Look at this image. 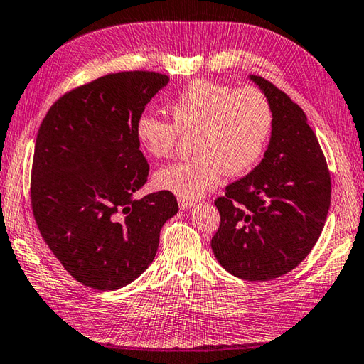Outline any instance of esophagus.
Returning a JSON list of instances; mask_svg holds the SVG:
<instances>
[{"label":"esophagus","mask_w":364,"mask_h":364,"mask_svg":"<svg viewBox=\"0 0 364 364\" xmlns=\"http://www.w3.org/2000/svg\"><path fill=\"white\" fill-rule=\"evenodd\" d=\"M178 203H180L181 210H189V208H192V206H194V202L186 200V198H178Z\"/></svg>","instance_id":"obj_1"}]
</instances>
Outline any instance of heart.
<instances>
[{"label": "heart", "mask_w": 364, "mask_h": 364, "mask_svg": "<svg viewBox=\"0 0 364 364\" xmlns=\"http://www.w3.org/2000/svg\"><path fill=\"white\" fill-rule=\"evenodd\" d=\"M172 123L153 113L135 121V140L153 158L173 153L180 135L189 137L196 156L170 164L154 176L156 186L196 200L215 189L224 173L240 176L262 156L272 129V105L254 87L233 90L211 80L191 82L168 104Z\"/></svg>", "instance_id": "heart-1"}]
</instances>
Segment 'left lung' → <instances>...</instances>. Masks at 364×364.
I'll return each instance as SVG.
<instances>
[{"label":"left lung","instance_id":"8db88e82","mask_svg":"<svg viewBox=\"0 0 364 364\" xmlns=\"http://www.w3.org/2000/svg\"><path fill=\"white\" fill-rule=\"evenodd\" d=\"M251 78L272 105V140L259 166L215 200L220 223L211 249L230 274L268 281L300 265L317 243L331 176L301 107L267 78Z\"/></svg>","mask_w":364,"mask_h":364}]
</instances>
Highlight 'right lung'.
<instances>
[{"label": "right lung", "mask_w": 364, "mask_h": 364, "mask_svg": "<svg viewBox=\"0 0 364 364\" xmlns=\"http://www.w3.org/2000/svg\"><path fill=\"white\" fill-rule=\"evenodd\" d=\"M168 83L154 70H124L80 85L55 101L36 139L31 208L36 225L64 269L83 286L109 291L145 272L176 198L132 194L149 166L134 126Z\"/></svg>", "instance_id": "1"}]
</instances>
